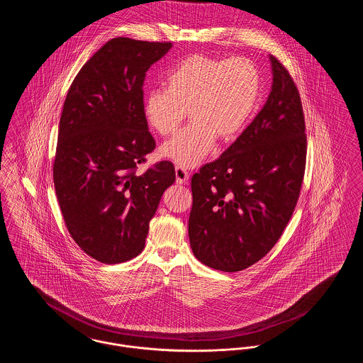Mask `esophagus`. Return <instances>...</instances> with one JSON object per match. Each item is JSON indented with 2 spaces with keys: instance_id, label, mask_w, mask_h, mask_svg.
Returning <instances> with one entry per match:
<instances>
[{
  "instance_id": "1",
  "label": "esophagus",
  "mask_w": 363,
  "mask_h": 363,
  "mask_svg": "<svg viewBox=\"0 0 363 363\" xmlns=\"http://www.w3.org/2000/svg\"><path fill=\"white\" fill-rule=\"evenodd\" d=\"M189 179V174L182 167H175V181L179 185H185Z\"/></svg>"
}]
</instances>
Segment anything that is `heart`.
<instances>
[{"mask_svg":"<svg viewBox=\"0 0 363 363\" xmlns=\"http://www.w3.org/2000/svg\"><path fill=\"white\" fill-rule=\"evenodd\" d=\"M259 92L255 66L245 57L218 59L196 54L167 76V89L149 91L142 112L160 135L178 130L188 116L192 123L167 140L160 153L179 167L192 168L213 153L216 140H235L247 125Z\"/></svg>","mask_w":363,"mask_h":363,"instance_id":"1","label":"heart"}]
</instances>
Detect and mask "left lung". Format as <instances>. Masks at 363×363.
I'll return each mask as SVG.
<instances>
[{
  "instance_id": "obj_1",
  "label": "left lung",
  "mask_w": 363,
  "mask_h": 363,
  "mask_svg": "<svg viewBox=\"0 0 363 363\" xmlns=\"http://www.w3.org/2000/svg\"><path fill=\"white\" fill-rule=\"evenodd\" d=\"M272 88L250 125L192 177L189 242L204 265L238 272L279 240L297 204L307 157L303 105L279 60Z\"/></svg>"
}]
</instances>
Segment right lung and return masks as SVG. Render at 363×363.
<instances>
[{
  "label": "right lung",
  "instance_id": "add662e5",
  "mask_svg": "<svg viewBox=\"0 0 363 363\" xmlns=\"http://www.w3.org/2000/svg\"><path fill=\"white\" fill-rule=\"evenodd\" d=\"M172 47L127 37L108 41L70 85L59 121L56 196L74 242L104 264L145 247L149 223L175 182L172 163L137 175L156 142L143 117V80Z\"/></svg>",
  "mask_w": 363,
  "mask_h": 363
}]
</instances>
